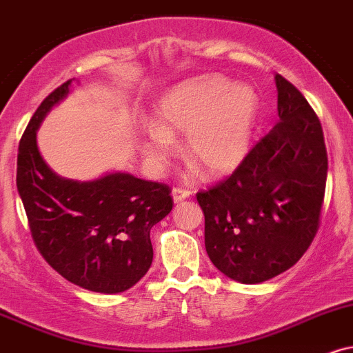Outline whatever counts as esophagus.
Segmentation results:
<instances>
[{
  "label": "esophagus",
  "mask_w": 353,
  "mask_h": 353,
  "mask_svg": "<svg viewBox=\"0 0 353 353\" xmlns=\"http://www.w3.org/2000/svg\"><path fill=\"white\" fill-rule=\"evenodd\" d=\"M190 190H188V189H182V188H174L172 189V199H174V203H179V202H182L184 201V199H188V197H190Z\"/></svg>",
  "instance_id": "obj_1"
}]
</instances>
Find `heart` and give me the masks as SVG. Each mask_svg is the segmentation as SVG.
<instances>
[{
    "instance_id": "obj_1",
    "label": "heart",
    "mask_w": 353,
    "mask_h": 353,
    "mask_svg": "<svg viewBox=\"0 0 353 353\" xmlns=\"http://www.w3.org/2000/svg\"><path fill=\"white\" fill-rule=\"evenodd\" d=\"M256 95L250 87H235L222 77L190 80L164 97L158 125H150L139 150L151 168L163 169L176 152V134H185L184 150L210 174L235 169L248 148Z\"/></svg>"
}]
</instances>
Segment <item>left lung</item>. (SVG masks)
<instances>
[{
	"label": "left lung",
	"instance_id": "8db88e82",
	"mask_svg": "<svg viewBox=\"0 0 353 353\" xmlns=\"http://www.w3.org/2000/svg\"><path fill=\"white\" fill-rule=\"evenodd\" d=\"M279 121L227 179L197 192L205 250L215 268L243 284L290 270L319 230L327 151L317 114L276 74Z\"/></svg>",
	"mask_w": 353,
	"mask_h": 353
}]
</instances>
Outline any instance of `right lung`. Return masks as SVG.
<instances>
[{
	"label": "right lung",
	"instance_id": "add662e5",
	"mask_svg": "<svg viewBox=\"0 0 353 353\" xmlns=\"http://www.w3.org/2000/svg\"><path fill=\"white\" fill-rule=\"evenodd\" d=\"M72 80L46 97L19 141L16 185L34 243L67 281L117 294L150 270V232L172 210L171 188L110 172L93 181L57 176L42 159L36 131L49 110L69 95Z\"/></svg>",
	"mask_w": 353,
	"mask_h": 353
}]
</instances>
